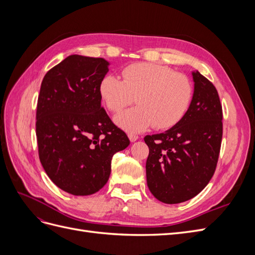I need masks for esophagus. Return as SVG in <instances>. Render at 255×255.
Masks as SVG:
<instances>
[{
	"mask_svg": "<svg viewBox=\"0 0 255 255\" xmlns=\"http://www.w3.org/2000/svg\"><path fill=\"white\" fill-rule=\"evenodd\" d=\"M128 138H129L130 141L134 142V141H136L139 137H138V135H136V134H132V133H130V134H128Z\"/></svg>",
	"mask_w": 255,
	"mask_h": 255,
	"instance_id": "esophagus-1",
	"label": "esophagus"
}]
</instances>
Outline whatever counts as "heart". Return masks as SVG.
<instances>
[{
  "instance_id": "heart-1",
  "label": "heart",
  "mask_w": 255,
  "mask_h": 255,
  "mask_svg": "<svg viewBox=\"0 0 255 255\" xmlns=\"http://www.w3.org/2000/svg\"><path fill=\"white\" fill-rule=\"evenodd\" d=\"M122 81L105 75L99 92L107 110L119 113L135 101L139 104L116 116L115 121L128 132L150 127L166 129L179 123L189 109L192 84L185 74L167 66L137 63L121 71Z\"/></svg>"
}]
</instances>
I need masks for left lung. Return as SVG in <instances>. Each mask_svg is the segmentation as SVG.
Masks as SVG:
<instances>
[{
  "label": "left lung",
  "mask_w": 255,
  "mask_h": 255,
  "mask_svg": "<svg viewBox=\"0 0 255 255\" xmlns=\"http://www.w3.org/2000/svg\"><path fill=\"white\" fill-rule=\"evenodd\" d=\"M195 92L183 119L165 133L146 135V184L167 204L185 202L201 191L217 167L222 139V106L218 91L199 71Z\"/></svg>",
  "instance_id": "1"
}]
</instances>
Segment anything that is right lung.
<instances>
[{
  "label": "right lung",
  "mask_w": 255,
  "mask_h": 255,
  "mask_svg": "<svg viewBox=\"0 0 255 255\" xmlns=\"http://www.w3.org/2000/svg\"><path fill=\"white\" fill-rule=\"evenodd\" d=\"M100 57L70 55L44 75L38 96L36 137L45 173L74 196L109 181L115 153L129 144L101 106L99 85L109 71Z\"/></svg>",
  "instance_id": "right-lung-1"
}]
</instances>
